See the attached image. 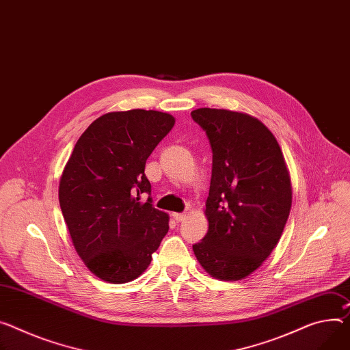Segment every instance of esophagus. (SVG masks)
I'll return each instance as SVG.
<instances>
[{
	"instance_id": "esophagus-1",
	"label": "esophagus",
	"mask_w": 350,
	"mask_h": 350,
	"mask_svg": "<svg viewBox=\"0 0 350 350\" xmlns=\"http://www.w3.org/2000/svg\"><path fill=\"white\" fill-rule=\"evenodd\" d=\"M172 217L176 220V221H183L186 219V213H174Z\"/></svg>"
}]
</instances>
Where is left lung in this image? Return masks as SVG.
<instances>
[{
	"instance_id": "obj_1",
	"label": "left lung",
	"mask_w": 350,
	"mask_h": 350,
	"mask_svg": "<svg viewBox=\"0 0 350 350\" xmlns=\"http://www.w3.org/2000/svg\"><path fill=\"white\" fill-rule=\"evenodd\" d=\"M192 119L213 151L206 200L208 230L193 252L220 280H241L278 245L291 208V182L280 146L256 118L199 107Z\"/></svg>"
}]
</instances>
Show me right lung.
I'll use <instances>...</instances> for the list:
<instances>
[{
    "label": "right lung",
    "mask_w": 350,
    "mask_h": 350,
    "mask_svg": "<svg viewBox=\"0 0 350 350\" xmlns=\"http://www.w3.org/2000/svg\"><path fill=\"white\" fill-rule=\"evenodd\" d=\"M175 124L158 111L109 112L78 139L59 185L72 245L90 271L107 283L137 279L170 230L155 208L146 161Z\"/></svg>",
    "instance_id": "right-lung-1"
}]
</instances>
